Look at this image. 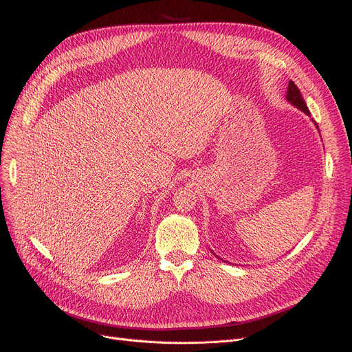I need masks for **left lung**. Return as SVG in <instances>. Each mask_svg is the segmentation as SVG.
<instances>
[{
    "mask_svg": "<svg viewBox=\"0 0 352 352\" xmlns=\"http://www.w3.org/2000/svg\"><path fill=\"white\" fill-rule=\"evenodd\" d=\"M285 98H287V101H288L289 104H292L294 107H297L298 109L302 111V113H305L307 116H309V111H308V107H307V104H305V101H304V98H302V96H301V91L298 89L297 85L294 84V81H289V82H288V89H287ZM314 124H316V126L318 128V125H317L316 121H314Z\"/></svg>",
    "mask_w": 352,
    "mask_h": 352,
    "instance_id": "1",
    "label": "left lung"
}]
</instances>
